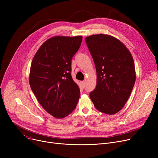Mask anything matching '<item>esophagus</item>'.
Segmentation results:
<instances>
[{"instance_id": "obj_1", "label": "esophagus", "mask_w": 158, "mask_h": 158, "mask_svg": "<svg viewBox=\"0 0 158 158\" xmlns=\"http://www.w3.org/2000/svg\"><path fill=\"white\" fill-rule=\"evenodd\" d=\"M81 85H82V87L85 86V82H84V81H81Z\"/></svg>"}]
</instances>
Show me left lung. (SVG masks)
I'll list each match as a JSON object with an SVG mask.
<instances>
[{"label":"left lung","instance_id":"left-lung-1","mask_svg":"<svg viewBox=\"0 0 158 158\" xmlns=\"http://www.w3.org/2000/svg\"><path fill=\"white\" fill-rule=\"evenodd\" d=\"M85 41L97 72V86L89 97L99 111L114 114L123 108L134 87L133 58L126 47L111 36L92 35Z\"/></svg>","mask_w":158,"mask_h":158}]
</instances>
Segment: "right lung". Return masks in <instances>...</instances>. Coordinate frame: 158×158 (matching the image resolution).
<instances>
[{
    "label": "right lung",
    "instance_id": "1",
    "mask_svg": "<svg viewBox=\"0 0 158 158\" xmlns=\"http://www.w3.org/2000/svg\"><path fill=\"white\" fill-rule=\"evenodd\" d=\"M82 37L55 36L41 45L32 61L29 84L39 103L50 114L63 118L76 108L80 89L71 76L72 59Z\"/></svg>",
    "mask_w": 158,
    "mask_h": 158
}]
</instances>
